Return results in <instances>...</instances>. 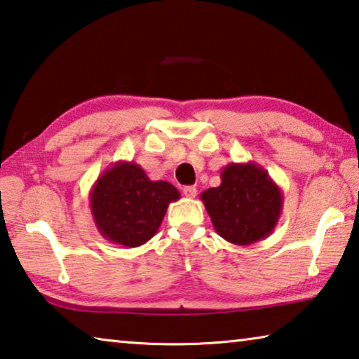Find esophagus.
Here are the masks:
<instances>
[{
    "label": "esophagus",
    "instance_id": "34e87169",
    "mask_svg": "<svg viewBox=\"0 0 359 359\" xmlns=\"http://www.w3.org/2000/svg\"><path fill=\"white\" fill-rule=\"evenodd\" d=\"M182 191H184V194L187 198H194L196 196V187H193V185H188V187H184L182 188Z\"/></svg>",
    "mask_w": 359,
    "mask_h": 359
}]
</instances>
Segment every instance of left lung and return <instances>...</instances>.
<instances>
[{
    "label": "left lung",
    "instance_id": "1",
    "mask_svg": "<svg viewBox=\"0 0 359 359\" xmlns=\"http://www.w3.org/2000/svg\"><path fill=\"white\" fill-rule=\"evenodd\" d=\"M222 184L201 193V201L218 236L234 245H250L276 229L283 193L269 172L253 161L229 163Z\"/></svg>",
    "mask_w": 359,
    "mask_h": 359
}]
</instances>
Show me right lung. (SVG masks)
<instances>
[{
  "label": "right lung",
  "instance_id": "1",
  "mask_svg": "<svg viewBox=\"0 0 359 359\" xmlns=\"http://www.w3.org/2000/svg\"><path fill=\"white\" fill-rule=\"evenodd\" d=\"M180 193L165 180H150L133 161H117L102 172L90 190L96 229L117 245L135 248L156 234L168 205Z\"/></svg>",
  "mask_w": 359,
  "mask_h": 359
}]
</instances>
